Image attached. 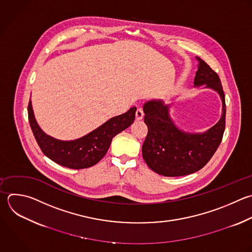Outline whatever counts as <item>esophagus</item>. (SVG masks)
I'll return each mask as SVG.
<instances>
[{"mask_svg": "<svg viewBox=\"0 0 252 252\" xmlns=\"http://www.w3.org/2000/svg\"><path fill=\"white\" fill-rule=\"evenodd\" d=\"M143 117H144L143 111H142L141 109H137V111H136V113H135V118H136V120H137V121H140V120L143 119Z\"/></svg>", "mask_w": 252, "mask_h": 252, "instance_id": "34e87169", "label": "esophagus"}]
</instances>
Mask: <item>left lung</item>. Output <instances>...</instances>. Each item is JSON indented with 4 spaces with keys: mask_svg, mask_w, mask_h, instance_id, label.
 Wrapping results in <instances>:
<instances>
[{
    "mask_svg": "<svg viewBox=\"0 0 252 252\" xmlns=\"http://www.w3.org/2000/svg\"><path fill=\"white\" fill-rule=\"evenodd\" d=\"M198 70L194 87L211 89L221 99V116L210 129L202 133L181 130L170 116L171 104L152 100L144 105V121L148 135L142 146V155L148 166L158 174L183 176L201 169L220 144L225 126V103L220 78L201 58L196 57Z\"/></svg>",
    "mask_w": 252,
    "mask_h": 252,
    "instance_id": "1",
    "label": "left lung"
}]
</instances>
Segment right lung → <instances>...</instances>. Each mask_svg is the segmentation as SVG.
I'll use <instances>...</instances> for the list:
<instances>
[{
	"label": "right lung",
	"mask_w": 252,
	"mask_h": 252,
	"mask_svg": "<svg viewBox=\"0 0 252 252\" xmlns=\"http://www.w3.org/2000/svg\"><path fill=\"white\" fill-rule=\"evenodd\" d=\"M28 111L32 133L43 154L60 165L81 169L94 165L105 156L112 139L133 124L136 107L110 118L89 134L70 141L51 137L40 128L35 119L31 100Z\"/></svg>",
	"instance_id": "add662e5"
}]
</instances>
